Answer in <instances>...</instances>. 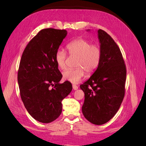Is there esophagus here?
Segmentation results:
<instances>
[{
    "label": "esophagus",
    "mask_w": 146,
    "mask_h": 146,
    "mask_svg": "<svg viewBox=\"0 0 146 146\" xmlns=\"http://www.w3.org/2000/svg\"><path fill=\"white\" fill-rule=\"evenodd\" d=\"M72 88L74 90H77L78 89V86L76 85H72Z\"/></svg>",
    "instance_id": "1"
}]
</instances>
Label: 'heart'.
I'll return each mask as SVG.
<instances>
[{"label":"heart","instance_id":"obj_1","mask_svg":"<svg viewBox=\"0 0 146 146\" xmlns=\"http://www.w3.org/2000/svg\"><path fill=\"white\" fill-rule=\"evenodd\" d=\"M68 54L70 56L77 57L75 66L76 68L68 69L63 72L64 80L72 83L80 82L85 75L90 76L94 74L100 65L102 51L98 44L92 42L85 39L78 38L70 41L66 46ZM67 55L63 50H56L55 61L58 68L64 70L66 64Z\"/></svg>","mask_w":146,"mask_h":146}]
</instances>
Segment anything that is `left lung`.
<instances>
[{
	"label": "left lung",
	"mask_w": 146,
	"mask_h": 146,
	"mask_svg": "<svg viewBox=\"0 0 146 146\" xmlns=\"http://www.w3.org/2000/svg\"><path fill=\"white\" fill-rule=\"evenodd\" d=\"M102 55L100 65L88 80L80 86L85 94L84 116L102 125L113 118L125 96L127 70L120 48L104 30H98Z\"/></svg>",
	"instance_id": "8db88e82"
}]
</instances>
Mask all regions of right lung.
Masks as SVG:
<instances>
[{
  "mask_svg": "<svg viewBox=\"0 0 146 146\" xmlns=\"http://www.w3.org/2000/svg\"><path fill=\"white\" fill-rule=\"evenodd\" d=\"M66 30L52 28L39 31L28 43L20 61L17 82L25 108L36 121L49 123L62 111L61 102L72 90L64 82L55 61V54L63 39Z\"/></svg>",
  "mask_w": 146,
  "mask_h": 146,
  "instance_id": "right-lung-1",
  "label": "right lung"
}]
</instances>
